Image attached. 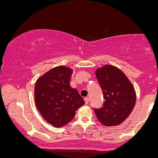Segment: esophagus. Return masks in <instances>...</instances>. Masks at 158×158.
I'll use <instances>...</instances> for the list:
<instances>
[{
	"label": "esophagus",
	"mask_w": 158,
	"mask_h": 158,
	"mask_svg": "<svg viewBox=\"0 0 158 158\" xmlns=\"http://www.w3.org/2000/svg\"><path fill=\"white\" fill-rule=\"evenodd\" d=\"M84 100H85V104L88 105V102H89L88 98H84Z\"/></svg>",
	"instance_id": "34e87169"
}]
</instances>
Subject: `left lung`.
<instances>
[{
  "label": "left lung",
  "mask_w": 158,
  "mask_h": 158,
  "mask_svg": "<svg viewBox=\"0 0 158 158\" xmlns=\"http://www.w3.org/2000/svg\"><path fill=\"white\" fill-rule=\"evenodd\" d=\"M95 75L103 93L102 107L94 109L98 120L105 126H115L130 115L136 101L134 87L119 68L106 65Z\"/></svg>",
  "instance_id": "obj_1"
}]
</instances>
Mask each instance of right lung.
Wrapping results in <instances>:
<instances>
[{"mask_svg":"<svg viewBox=\"0 0 158 158\" xmlns=\"http://www.w3.org/2000/svg\"><path fill=\"white\" fill-rule=\"evenodd\" d=\"M73 70L58 66L37 80L35 85V102L43 118L56 127L70 123L75 111L85 101L75 88L70 85Z\"/></svg>","mask_w":158,"mask_h":158,"instance_id":"obj_1","label":"right lung"}]
</instances>
